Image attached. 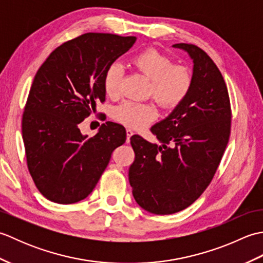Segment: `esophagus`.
I'll return each instance as SVG.
<instances>
[{
    "mask_svg": "<svg viewBox=\"0 0 263 263\" xmlns=\"http://www.w3.org/2000/svg\"><path fill=\"white\" fill-rule=\"evenodd\" d=\"M133 136V131L130 130V128H127L126 130V142L130 141V138Z\"/></svg>",
    "mask_w": 263,
    "mask_h": 263,
    "instance_id": "esophagus-1",
    "label": "esophagus"
}]
</instances>
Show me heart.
<instances>
[{
    "mask_svg": "<svg viewBox=\"0 0 263 263\" xmlns=\"http://www.w3.org/2000/svg\"><path fill=\"white\" fill-rule=\"evenodd\" d=\"M132 69L149 80L147 96L153 97L164 109L175 108L186 98L193 85L191 69L185 64H173V60L157 48H147L136 54L130 61ZM123 68L111 63L105 71L104 89L110 98H116L121 91ZM157 116L153 103H123L114 109L113 117L132 128L148 125Z\"/></svg>",
    "mask_w": 263,
    "mask_h": 263,
    "instance_id": "b5f03b06",
    "label": "heart"
}]
</instances>
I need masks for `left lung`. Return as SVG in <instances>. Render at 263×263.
I'll use <instances>...</instances> for the list:
<instances>
[{
	"label": "left lung",
	"instance_id": "left-lung-1",
	"mask_svg": "<svg viewBox=\"0 0 263 263\" xmlns=\"http://www.w3.org/2000/svg\"><path fill=\"white\" fill-rule=\"evenodd\" d=\"M193 60L186 98L150 131L161 146L130 139L135 161L128 181L137 203L155 215L191 205L214 178L231 136L232 108L224 78L209 55L193 44H175Z\"/></svg>",
	"mask_w": 263,
	"mask_h": 263
}]
</instances>
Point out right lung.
Returning <instances> with one entry per match:
<instances>
[{"label": "right lung", "instance_id": "1", "mask_svg": "<svg viewBox=\"0 0 263 263\" xmlns=\"http://www.w3.org/2000/svg\"><path fill=\"white\" fill-rule=\"evenodd\" d=\"M136 39L83 33L55 48L38 69L22 114V138L33 183L53 202L87 198L113 150L125 142V128L117 123H104L91 138L81 135L79 124L105 102V71Z\"/></svg>", "mask_w": 263, "mask_h": 263}]
</instances>
